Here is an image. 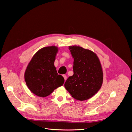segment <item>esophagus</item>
<instances>
[{
  "label": "esophagus",
  "instance_id": "obj_1",
  "mask_svg": "<svg viewBox=\"0 0 132 132\" xmlns=\"http://www.w3.org/2000/svg\"><path fill=\"white\" fill-rule=\"evenodd\" d=\"M63 78H64V80H65H65H66L67 79V77L66 75H63Z\"/></svg>",
  "mask_w": 132,
  "mask_h": 132
}]
</instances>
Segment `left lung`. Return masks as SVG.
Returning a JSON list of instances; mask_svg holds the SVG:
<instances>
[{"instance_id": "8db88e82", "label": "left lung", "mask_w": 132, "mask_h": 132, "mask_svg": "<svg viewBox=\"0 0 132 132\" xmlns=\"http://www.w3.org/2000/svg\"><path fill=\"white\" fill-rule=\"evenodd\" d=\"M73 61V75L64 84L76 100H86L99 90L103 82V71L96 54L80 46H69Z\"/></svg>"}]
</instances>
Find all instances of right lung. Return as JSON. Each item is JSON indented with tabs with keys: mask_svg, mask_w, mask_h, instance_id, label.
<instances>
[{
	"mask_svg": "<svg viewBox=\"0 0 132 132\" xmlns=\"http://www.w3.org/2000/svg\"><path fill=\"white\" fill-rule=\"evenodd\" d=\"M57 51L56 46L44 47L35 54L27 66L24 74L26 84L38 96H47L64 84V78L58 75L54 65Z\"/></svg>",
	"mask_w": 132,
	"mask_h": 132,
	"instance_id": "add662e5",
	"label": "right lung"
}]
</instances>
